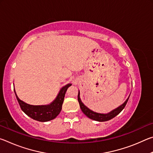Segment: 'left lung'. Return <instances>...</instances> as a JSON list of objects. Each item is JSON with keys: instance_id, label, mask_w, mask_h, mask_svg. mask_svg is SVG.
Masks as SVG:
<instances>
[{"instance_id": "obj_1", "label": "left lung", "mask_w": 153, "mask_h": 153, "mask_svg": "<svg viewBox=\"0 0 153 153\" xmlns=\"http://www.w3.org/2000/svg\"><path fill=\"white\" fill-rule=\"evenodd\" d=\"M129 98V97L127 98V100L124 102L122 105L120 107H117L115 109H114L113 111H111V112H109L107 114H102V113H98L94 112L92 110L89 109L86 106H85L84 105V103L82 102L81 99H80L79 97V91L78 92V96H77V100H78L79 104V107L80 108L82 109V111L84 113L85 115H86L88 117H89L91 120L97 121H108L113 119V117H115V116H117L119 113H120L121 111H122L124 107H126V105L127 104V102L128 101V99Z\"/></svg>"}]
</instances>
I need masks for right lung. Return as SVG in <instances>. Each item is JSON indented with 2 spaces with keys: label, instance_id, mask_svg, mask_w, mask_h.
Returning a JSON list of instances; mask_svg holds the SVG:
<instances>
[{
  "label": "right lung",
  "instance_id": "1",
  "mask_svg": "<svg viewBox=\"0 0 153 153\" xmlns=\"http://www.w3.org/2000/svg\"><path fill=\"white\" fill-rule=\"evenodd\" d=\"M71 86V84H68L62 88L55 100L47 105H28L18 98L15 89L14 92L21 108L27 116L34 120L45 122L54 120L60 113L66 91Z\"/></svg>",
  "mask_w": 153,
  "mask_h": 153
}]
</instances>
